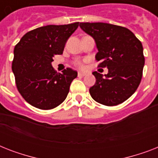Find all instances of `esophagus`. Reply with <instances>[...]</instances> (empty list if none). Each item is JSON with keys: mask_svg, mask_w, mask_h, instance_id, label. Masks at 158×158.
<instances>
[{"mask_svg": "<svg viewBox=\"0 0 158 158\" xmlns=\"http://www.w3.org/2000/svg\"><path fill=\"white\" fill-rule=\"evenodd\" d=\"M86 73H84V72H79V73H78V76L79 77H84V76H85V75H86Z\"/></svg>", "mask_w": 158, "mask_h": 158, "instance_id": "esophagus-1", "label": "esophagus"}]
</instances>
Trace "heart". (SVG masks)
<instances>
[{
    "label": "heart",
    "instance_id": "heart-1",
    "mask_svg": "<svg viewBox=\"0 0 158 158\" xmlns=\"http://www.w3.org/2000/svg\"><path fill=\"white\" fill-rule=\"evenodd\" d=\"M74 64L78 68H79V69H83L84 68V62L81 61V60H76V61L74 62Z\"/></svg>",
    "mask_w": 158,
    "mask_h": 158
}]
</instances>
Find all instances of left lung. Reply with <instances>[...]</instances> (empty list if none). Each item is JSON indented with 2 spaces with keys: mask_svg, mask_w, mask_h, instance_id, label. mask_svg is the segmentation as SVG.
I'll return each mask as SVG.
<instances>
[{
  "mask_svg": "<svg viewBox=\"0 0 158 158\" xmlns=\"http://www.w3.org/2000/svg\"><path fill=\"white\" fill-rule=\"evenodd\" d=\"M79 27L96 43L98 67L107 74L93 73L96 83L89 89L93 98L106 106H116L135 94L144 65L141 42L128 28L106 23H80Z\"/></svg>",
  "mask_w": 158,
  "mask_h": 158,
  "instance_id": "left-lung-1",
  "label": "left lung"
}]
</instances>
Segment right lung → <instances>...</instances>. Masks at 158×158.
I'll use <instances>...</instances> for the list:
<instances>
[{
  "label": "right lung",
  "mask_w": 158,
  "mask_h": 158,
  "mask_svg": "<svg viewBox=\"0 0 158 158\" xmlns=\"http://www.w3.org/2000/svg\"><path fill=\"white\" fill-rule=\"evenodd\" d=\"M79 23L35 28L24 34L15 47L12 71L18 91L30 105L50 110L66 98L78 73L70 68L57 73L52 62L55 55L63 53L68 38Z\"/></svg>",
  "instance_id": "obj_1"
}]
</instances>
